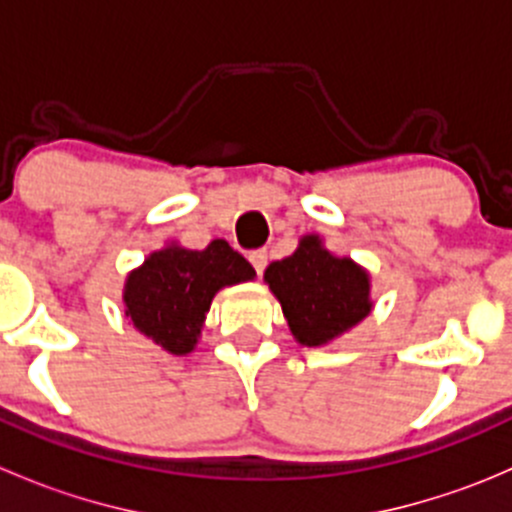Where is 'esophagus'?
I'll return each mask as SVG.
<instances>
[{
    "instance_id": "obj_1",
    "label": "esophagus",
    "mask_w": 512,
    "mask_h": 512,
    "mask_svg": "<svg viewBox=\"0 0 512 512\" xmlns=\"http://www.w3.org/2000/svg\"><path fill=\"white\" fill-rule=\"evenodd\" d=\"M247 260L252 262V267H255L257 275H262V272H265V267H267V250L250 252V255H247Z\"/></svg>"
}]
</instances>
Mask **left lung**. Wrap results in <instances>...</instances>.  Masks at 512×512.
I'll use <instances>...</instances> for the list:
<instances>
[{
	"instance_id": "obj_1",
	"label": "left lung",
	"mask_w": 512,
	"mask_h": 512,
	"mask_svg": "<svg viewBox=\"0 0 512 512\" xmlns=\"http://www.w3.org/2000/svg\"><path fill=\"white\" fill-rule=\"evenodd\" d=\"M265 282L280 299L289 332L302 347H324L369 317V272L352 257H337L319 235H304L285 260L272 262Z\"/></svg>"
}]
</instances>
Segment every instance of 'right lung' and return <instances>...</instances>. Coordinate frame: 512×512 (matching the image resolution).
<instances>
[{
    "label": "right lung",
    "instance_id": "obj_1",
    "mask_svg": "<svg viewBox=\"0 0 512 512\" xmlns=\"http://www.w3.org/2000/svg\"><path fill=\"white\" fill-rule=\"evenodd\" d=\"M250 280H255L252 265L225 240H213L205 250H188L170 242L163 250L151 252L126 277V317L165 352L190 354L215 294Z\"/></svg>",
    "mask_w": 512,
    "mask_h": 512
}]
</instances>
